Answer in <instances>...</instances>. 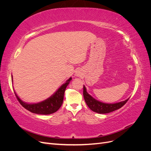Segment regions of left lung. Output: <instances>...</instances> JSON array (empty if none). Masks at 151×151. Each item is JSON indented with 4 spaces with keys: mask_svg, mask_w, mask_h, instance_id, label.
Segmentation results:
<instances>
[{
    "mask_svg": "<svg viewBox=\"0 0 151 151\" xmlns=\"http://www.w3.org/2000/svg\"><path fill=\"white\" fill-rule=\"evenodd\" d=\"M83 96L87 105H88L91 110L98 113L101 114L108 113L120 109L129 100V99H127L123 101L114 104H108L100 102L96 100L90 94L87 93L86 87L84 86L83 87Z\"/></svg>",
    "mask_w": 151,
    "mask_h": 151,
    "instance_id": "1",
    "label": "left lung"
}]
</instances>
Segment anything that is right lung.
<instances>
[{
  "label": "right lung",
  "instance_id": "1",
  "mask_svg": "<svg viewBox=\"0 0 151 151\" xmlns=\"http://www.w3.org/2000/svg\"><path fill=\"white\" fill-rule=\"evenodd\" d=\"M72 78L68 79L65 84H63L60 88H59L57 92L50 97L47 99L45 100L38 103L35 104H28L24 103L21 100V99L17 96V95L15 93L17 99L19 103L27 110L31 111V113L36 114H41V115H49L56 112L58 109L60 108L63 103V96H64V93L65 89L68 84H69Z\"/></svg>",
  "mask_w": 151,
  "mask_h": 151
}]
</instances>
